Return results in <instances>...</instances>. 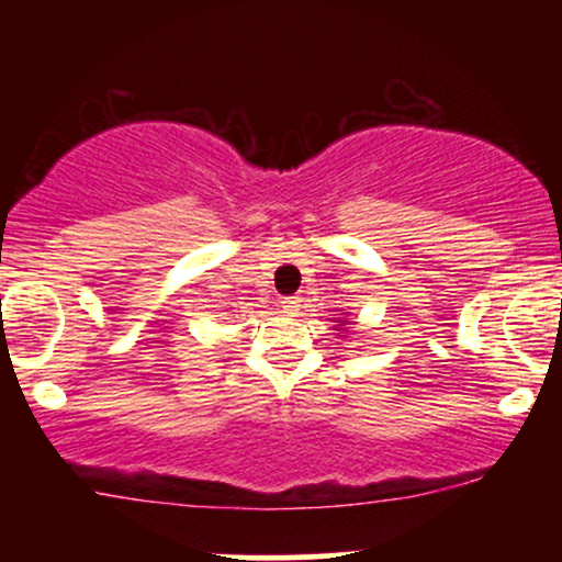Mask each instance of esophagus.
<instances>
[{"label": "esophagus", "mask_w": 562, "mask_h": 562, "mask_svg": "<svg viewBox=\"0 0 562 562\" xmlns=\"http://www.w3.org/2000/svg\"><path fill=\"white\" fill-rule=\"evenodd\" d=\"M301 306H303V299H301V295H290V299L282 301V308H285L288 314H295V312H299Z\"/></svg>", "instance_id": "esophagus-1"}]
</instances>
